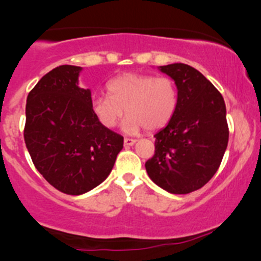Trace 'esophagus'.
Returning <instances> with one entry per match:
<instances>
[{"label": "esophagus", "mask_w": 261, "mask_h": 261, "mask_svg": "<svg viewBox=\"0 0 261 261\" xmlns=\"http://www.w3.org/2000/svg\"><path fill=\"white\" fill-rule=\"evenodd\" d=\"M135 143H136L135 139L125 138V140H123V144H125V146H133Z\"/></svg>", "instance_id": "obj_1"}]
</instances>
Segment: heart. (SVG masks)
<instances>
[{
    "label": "heart",
    "mask_w": 261,
    "mask_h": 261,
    "mask_svg": "<svg viewBox=\"0 0 261 261\" xmlns=\"http://www.w3.org/2000/svg\"><path fill=\"white\" fill-rule=\"evenodd\" d=\"M109 96L92 99V111L106 128H114L126 111L123 128L136 133L162 128L170 121L178 105V88L170 77L125 73L107 84Z\"/></svg>",
    "instance_id": "1"
}]
</instances>
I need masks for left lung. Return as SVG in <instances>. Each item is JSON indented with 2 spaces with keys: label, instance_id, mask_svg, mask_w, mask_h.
Instances as JSON below:
<instances>
[{
  "label": "left lung",
  "instance_id": "obj_1",
  "mask_svg": "<svg viewBox=\"0 0 261 261\" xmlns=\"http://www.w3.org/2000/svg\"><path fill=\"white\" fill-rule=\"evenodd\" d=\"M174 80L178 105L168 125L154 135L155 154L145 163L150 179L173 194L202 188L217 172L228 143L223 97L197 69L163 65Z\"/></svg>",
  "mask_w": 261,
  "mask_h": 261
}]
</instances>
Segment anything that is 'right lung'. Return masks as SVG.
Masks as SVG:
<instances>
[{
    "label": "right lung",
    "instance_id": "right-lung-1",
    "mask_svg": "<svg viewBox=\"0 0 261 261\" xmlns=\"http://www.w3.org/2000/svg\"><path fill=\"white\" fill-rule=\"evenodd\" d=\"M82 68L60 65L30 91L23 128L36 169L58 191L80 196L109 177L123 138L98 122L89 89L78 87Z\"/></svg>",
    "mask_w": 261,
    "mask_h": 261
}]
</instances>
